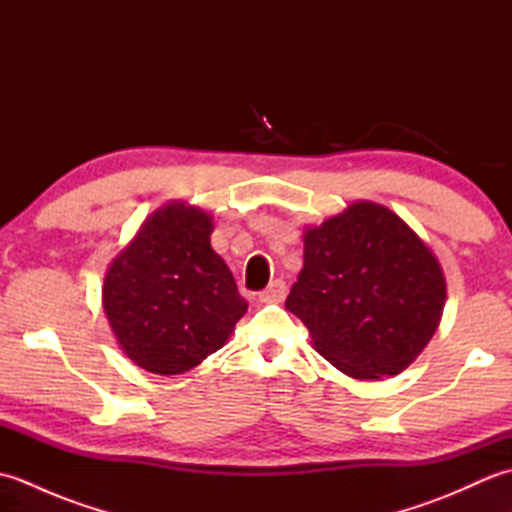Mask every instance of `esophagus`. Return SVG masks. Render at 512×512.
<instances>
[{"label": "esophagus", "instance_id": "esophagus-1", "mask_svg": "<svg viewBox=\"0 0 512 512\" xmlns=\"http://www.w3.org/2000/svg\"><path fill=\"white\" fill-rule=\"evenodd\" d=\"M286 292H288L286 281L275 279V281H270V286L262 292V295H259V299H262L264 303H277V301L286 299Z\"/></svg>", "mask_w": 512, "mask_h": 512}]
</instances>
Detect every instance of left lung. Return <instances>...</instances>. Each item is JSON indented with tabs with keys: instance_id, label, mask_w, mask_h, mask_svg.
Here are the masks:
<instances>
[{
	"instance_id": "8db88e82",
	"label": "left lung",
	"mask_w": 512,
	"mask_h": 512,
	"mask_svg": "<svg viewBox=\"0 0 512 512\" xmlns=\"http://www.w3.org/2000/svg\"><path fill=\"white\" fill-rule=\"evenodd\" d=\"M447 281L400 217L354 202L303 233V268L286 299L325 361L358 380L396 376L436 334Z\"/></svg>"
}]
</instances>
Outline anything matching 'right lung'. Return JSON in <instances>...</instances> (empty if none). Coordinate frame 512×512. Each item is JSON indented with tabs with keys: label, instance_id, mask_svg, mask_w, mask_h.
I'll list each match as a JSON object with an SVG mask.
<instances>
[{
	"label": "right lung",
	"instance_id": "1",
	"mask_svg": "<svg viewBox=\"0 0 512 512\" xmlns=\"http://www.w3.org/2000/svg\"><path fill=\"white\" fill-rule=\"evenodd\" d=\"M213 217L169 202L114 257L103 310L127 358L151 374H184L220 350L244 317L231 270L211 248Z\"/></svg>",
	"mask_w": 512,
	"mask_h": 512
}]
</instances>
